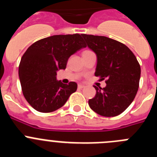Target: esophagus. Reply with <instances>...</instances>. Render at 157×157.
<instances>
[{
    "label": "esophagus",
    "instance_id": "obj_1",
    "mask_svg": "<svg viewBox=\"0 0 157 157\" xmlns=\"http://www.w3.org/2000/svg\"><path fill=\"white\" fill-rule=\"evenodd\" d=\"M78 88H79V89H82V88H84V87H85V86L82 85V84H78Z\"/></svg>",
    "mask_w": 157,
    "mask_h": 157
}]
</instances>
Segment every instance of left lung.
<instances>
[{
  "label": "left lung",
  "mask_w": 157,
  "mask_h": 157,
  "mask_svg": "<svg viewBox=\"0 0 157 157\" xmlns=\"http://www.w3.org/2000/svg\"><path fill=\"white\" fill-rule=\"evenodd\" d=\"M97 55L95 76L106 78L105 88L94 86L96 95L89 100L93 111L105 117L121 114L132 103L139 86L141 67L134 54L123 43L105 36L82 34Z\"/></svg>",
  "instance_id": "obj_1"
}]
</instances>
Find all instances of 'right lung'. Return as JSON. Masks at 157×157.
I'll use <instances>...</instances> for the list:
<instances>
[{"instance_id": "right-lung-1", "label": "right lung", "mask_w": 157, "mask_h": 157, "mask_svg": "<svg viewBox=\"0 0 157 157\" xmlns=\"http://www.w3.org/2000/svg\"><path fill=\"white\" fill-rule=\"evenodd\" d=\"M86 46L78 34L53 35L37 41L25 52L19 66L24 98L35 110L52 112L61 108L77 90L56 80V71L65 69L68 58Z\"/></svg>"}]
</instances>
